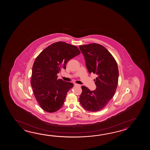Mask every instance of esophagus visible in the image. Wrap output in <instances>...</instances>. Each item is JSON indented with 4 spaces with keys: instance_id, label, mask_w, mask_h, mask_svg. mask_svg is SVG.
Here are the masks:
<instances>
[{
    "instance_id": "esophagus-1",
    "label": "esophagus",
    "mask_w": 150,
    "mask_h": 150,
    "mask_svg": "<svg viewBox=\"0 0 150 150\" xmlns=\"http://www.w3.org/2000/svg\"><path fill=\"white\" fill-rule=\"evenodd\" d=\"M74 86H79V87H80V85H79V84H77V83H74Z\"/></svg>"
}]
</instances>
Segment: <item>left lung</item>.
I'll use <instances>...</instances> for the list:
<instances>
[{"mask_svg": "<svg viewBox=\"0 0 150 150\" xmlns=\"http://www.w3.org/2000/svg\"><path fill=\"white\" fill-rule=\"evenodd\" d=\"M89 74H96V89L81 87L79 101L83 108L91 112L104 108L115 94L117 87L118 69L115 58L103 45L97 43L79 45Z\"/></svg>", "mask_w": 150, "mask_h": 150, "instance_id": "left-lung-1", "label": "left lung"}]
</instances>
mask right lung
<instances>
[{
	"mask_svg": "<svg viewBox=\"0 0 150 150\" xmlns=\"http://www.w3.org/2000/svg\"><path fill=\"white\" fill-rule=\"evenodd\" d=\"M80 54L75 45L57 42L45 48L36 58L30 83L35 98L43 110L54 112L62 107L67 93L74 84L57 79L61 69Z\"/></svg>",
	"mask_w": 150,
	"mask_h": 150,
	"instance_id": "add662e5",
	"label": "right lung"
}]
</instances>
